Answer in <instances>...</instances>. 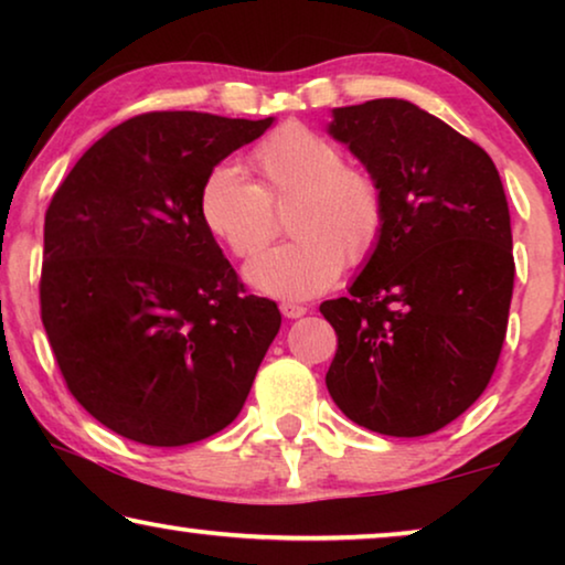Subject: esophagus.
I'll list each match as a JSON object with an SVG mask.
<instances>
[{
    "mask_svg": "<svg viewBox=\"0 0 565 565\" xmlns=\"http://www.w3.org/2000/svg\"><path fill=\"white\" fill-rule=\"evenodd\" d=\"M280 311H282L285 319H300V316H306L308 308L300 306V303H282Z\"/></svg>",
    "mask_w": 565,
    "mask_h": 565,
    "instance_id": "34e87169",
    "label": "esophagus"
}]
</instances>
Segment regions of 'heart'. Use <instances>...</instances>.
<instances>
[{"label": "heart", "mask_w": 565, "mask_h": 565, "mask_svg": "<svg viewBox=\"0 0 565 565\" xmlns=\"http://www.w3.org/2000/svg\"><path fill=\"white\" fill-rule=\"evenodd\" d=\"M254 184L234 164L207 172L198 195L200 221L234 254L252 257L273 236V205L288 203L290 242L262 252L244 269L254 290L306 300L334 285L342 265L365 262L381 244L385 195L365 169L303 122H285L252 151Z\"/></svg>", "instance_id": "1"}]
</instances>
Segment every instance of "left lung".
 Returning a JSON list of instances; mask_svg holds the SVG:
<instances>
[{
    "label": "left lung",
    "instance_id": "left-lung-1",
    "mask_svg": "<svg viewBox=\"0 0 565 565\" xmlns=\"http://www.w3.org/2000/svg\"><path fill=\"white\" fill-rule=\"evenodd\" d=\"M329 136L385 195L381 244L323 300L334 404L377 435L422 437L489 385L514 288L512 223L489 153L408 99L334 107Z\"/></svg>",
    "mask_w": 565,
    "mask_h": 565
}]
</instances>
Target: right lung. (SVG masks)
<instances>
[{"label":"right lung","instance_id":"add662e5","mask_svg":"<svg viewBox=\"0 0 565 565\" xmlns=\"http://www.w3.org/2000/svg\"><path fill=\"white\" fill-rule=\"evenodd\" d=\"M273 122L138 115L89 146L53 195L43 327L72 396L115 435L180 447L242 412L282 319L246 296L198 195Z\"/></svg>","mask_w":565,"mask_h":565}]
</instances>
